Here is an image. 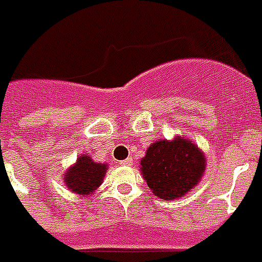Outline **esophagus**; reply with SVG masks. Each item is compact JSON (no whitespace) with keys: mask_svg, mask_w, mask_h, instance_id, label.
<instances>
[{"mask_svg":"<svg viewBox=\"0 0 262 262\" xmlns=\"http://www.w3.org/2000/svg\"><path fill=\"white\" fill-rule=\"evenodd\" d=\"M131 163H133V157H128V159H125V160L120 161V164H121V166H129Z\"/></svg>","mask_w":262,"mask_h":262,"instance_id":"1","label":"esophagus"}]
</instances>
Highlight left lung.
I'll return each instance as SVG.
<instances>
[{"instance_id":"obj_1","label":"left lung","mask_w":262,"mask_h":262,"mask_svg":"<svg viewBox=\"0 0 262 262\" xmlns=\"http://www.w3.org/2000/svg\"><path fill=\"white\" fill-rule=\"evenodd\" d=\"M206 170L204 153L192 141L177 137L159 139L141 160L143 180L163 200L184 198L200 182Z\"/></svg>"}]
</instances>
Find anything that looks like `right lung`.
Wrapping results in <instances>:
<instances>
[{
	"mask_svg": "<svg viewBox=\"0 0 262 262\" xmlns=\"http://www.w3.org/2000/svg\"><path fill=\"white\" fill-rule=\"evenodd\" d=\"M107 170V164L95 163L90 156H80L66 172L64 184L73 193L80 196L91 194L102 184Z\"/></svg>",
	"mask_w": 262,
	"mask_h": 262,
	"instance_id": "right-lung-1",
	"label": "right lung"
}]
</instances>
